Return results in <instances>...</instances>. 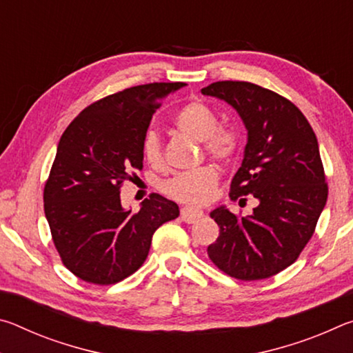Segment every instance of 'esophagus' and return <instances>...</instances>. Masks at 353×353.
<instances>
[{"label": "esophagus", "instance_id": "34e87169", "mask_svg": "<svg viewBox=\"0 0 353 353\" xmlns=\"http://www.w3.org/2000/svg\"><path fill=\"white\" fill-rule=\"evenodd\" d=\"M202 216H204V212L201 208H194V207H182L181 210V218L182 221L188 224H193L196 221H199Z\"/></svg>", "mask_w": 353, "mask_h": 353}]
</instances>
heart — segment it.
Here are the masks:
<instances>
[{"label":"heart","instance_id":"heart-1","mask_svg":"<svg viewBox=\"0 0 353 353\" xmlns=\"http://www.w3.org/2000/svg\"><path fill=\"white\" fill-rule=\"evenodd\" d=\"M174 124L179 132L190 139L202 141L204 151L210 157L225 162L234 157L240 137L234 128L218 126V117L204 103H190L176 113ZM143 155L146 162L159 168L163 165L162 140L157 130L149 129L143 137ZM218 182V170L213 165H204L199 168L179 172L163 183V191L172 199L187 202V204H205L210 201L213 190Z\"/></svg>","mask_w":353,"mask_h":353}]
</instances>
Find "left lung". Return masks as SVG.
<instances>
[{"label": "left lung", "instance_id": "left-lung-1", "mask_svg": "<svg viewBox=\"0 0 353 353\" xmlns=\"http://www.w3.org/2000/svg\"><path fill=\"white\" fill-rule=\"evenodd\" d=\"M201 92L225 101L241 117L248 145L230 198L252 194L259 201L246 218L224 205L214 208L210 216L219 236L207 254L230 277L246 282L272 277L297 260L325 207L328 188L318 139L303 113L268 88L219 81Z\"/></svg>", "mask_w": 353, "mask_h": 353}]
</instances>
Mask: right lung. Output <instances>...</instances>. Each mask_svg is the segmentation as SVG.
Listing matches in <instances>:
<instances>
[{
	"mask_svg": "<svg viewBox=\"0 0 353 353\" xmlns=\"http://www.w3.org/2000/svg\"><path fill=\"white\" fill-rule=\"evenodd\" d=\"M183 82H154L109 94L65 129L45 183V216L62 263L81 280L112 285L145 263L154 232L179 216L152 193L137 213L119 190L143 168V137L155 109Z\"/></svg>",
	"mask_w": 353,
	"mask_h": 353,
	"instance_id": "obj_1",
	"label": "right lung"
}]
</instances>
